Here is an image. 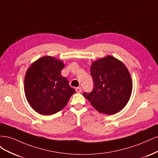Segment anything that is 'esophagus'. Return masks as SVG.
<instances>
[{
    "instance_id": "34e87169",
    "label": "esophagus",
    "mask_w": 158,
    "mask_h": 158,
    "mask_svg": "<svg viewBox=\"0 0 158 158\" xmlns=\"http://www.w3.org/2000/svg\"><path fill=\"white\" fill-rule=\"evenodd\" d=\"M76 91L77 93H80V92H82V88L78 87V88H76Z\"/></svg>"
}]
</instances>
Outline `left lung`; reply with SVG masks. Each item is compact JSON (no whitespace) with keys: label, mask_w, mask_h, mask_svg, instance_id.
<instances>
[{"label":"left lung","mask_w":158,"mask_h":158,"mask_svg":"<svg viewBox=\"0 0 158 158\" xmlns=\"http://www.w3.org/2000/svg\"><path fill=\"white\" fill-rule=\"evenodd\" d=\"M94 89L84 96L98 111L113 114L127 104L132 90L130 73L121 61L109 55L94 62L90 69Z\"/></svg>","instance_id":"obj_1"}]
</instances>
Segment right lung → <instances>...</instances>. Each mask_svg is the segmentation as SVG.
I'll return each instance as SVG.
<instances>
[{
    "mask_svg": "<svg viewBox=\"0 0 158 158\" xmlns=\"http://www.w3.org/2000/svg\"><path fill=\"white\" fill-rule=\"evenodd\" d=\"M63 62L45 56L33 63L24 79L25 95L33 110L51 115L63 109L76 92L69 81L61 75Z\"/></svg>",
    "mask_w": 158,
    "mask_h": 158,
    "instance_id": "add662e5",
    "label": "right lung"
}]
</instances>
